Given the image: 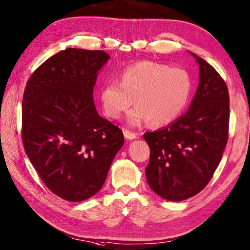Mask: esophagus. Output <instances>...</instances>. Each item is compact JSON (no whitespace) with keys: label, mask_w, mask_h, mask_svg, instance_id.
<instances>
[{"label":"esophagus","mask_w":250,"mask_h":250,"mask_svg":"<svg viewBox=\"0 0 250 250\" xmlns=\"http://www.w3.org/2000/svg\"><path fill=\"white\" fill-rule=\"evenodd\" d=\"M124 136H125V139H128V140H133V139H136V138H137L136 133L129 131V130H126V129L124 130Z\"/></svg>","instance_id":"esophagus-1"}]
</instances>
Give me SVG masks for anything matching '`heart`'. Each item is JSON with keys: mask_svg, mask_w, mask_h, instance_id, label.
<instances>
[{"mask_svg": "<svg viewBox=\"0 0 250 250\" xmlns=\"http://www.w3.org/2000/svg\"><path fill=\"white\" fill-rule=\"evenodd\" d=\"M191 90V78L185 69L140 61L122 71L120 83H105L100 100L104 114L113 120L134 104L137 106L128 114L129 125H139L148 120L152 125H164L182 113Z\"/></svg>", "mask_w": 250, "mask_h": 250, "instance_id": "obj_1", "label": "heart"}]
</instances>
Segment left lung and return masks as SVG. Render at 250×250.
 <instances>
[{"label": "left lung", "instance_id": "8db88e82", "mask_svg": "<svg viewBox=\"0 0 250 250\" xmlns=\"http://www.w3.org/2000/svg\"><path fill=\"white\" fill-rule=\"evenodd\" d=\"M191 54L199 64V84L190 108L166 128L144 134L150 148L146 181L169 201L188 199L208 185L228 140L227 85L210 64Z\"/></svg>", "mask_w": 250, "mask_h": 250}]
</instances>
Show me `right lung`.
<instances>
[{
  "mask_svg": "<svg viewBox=\"0 0 250 250\" xmlns=\"http://www.w3.org/2000/svg\"><path fill=\"white\" fill-rule=\"evenodd\" d=\"M110 55L66 49L31 75L22 102V141L44 185L68 201L102 188L124 133L97 112L93 88Z\"/></svg>",
  "mask_w": 250,
  "mask_h": 250,
  "instance_id": "obj_1",
  "label": "right lung"
}]
</instances>
